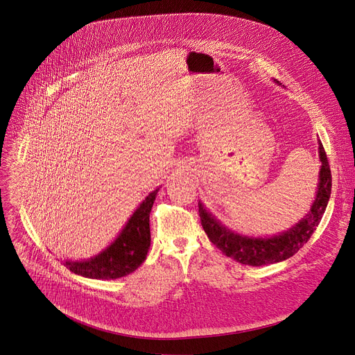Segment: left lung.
Instances as JSON below:
<instances>
[{
    "mask_svg": "<svg viewBox=\"0 0 355 355\" xmlns=\"http://www.w3.org/2000/svg\"><path fill=\"white\" fill-rule=\"evenodd\" d=\"M318 155L321 161L320 182L317 186L315 200L309 213L300 220L293 228L269 238H253L236 234L224 227L211 213H209L202 203H198V213L201 217L203 230L210 242L220 249L227 257L243 265L261 266L275 263L293 257L310 239L317 225L320 224L325 207L331 197L332 176L328 158L322 144L318 141Z\"/></svg>",
    "mask_w": 355,
    "mask_h": 355,
    "instance_id": "obj_1",
    "label": "left lung"
}]
</instances>
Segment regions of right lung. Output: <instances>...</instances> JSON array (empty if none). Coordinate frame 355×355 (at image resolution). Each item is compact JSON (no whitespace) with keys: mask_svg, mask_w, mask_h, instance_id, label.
Returning a JSON list of instances; mask_svg holds the SVG:
<instances>
[{"mask_svg":"<svg viewBox=\"0 0 355 355\" xmlns=\"http://www.w3.org/2000/svg\"><path fill=\"white\" fill-rule=\"evenodd\" d=\"M158 190L144 200L119 236L101 253L86 261H64V265L76 275L100 280L119 279L137 270L150 248L149 217Z\"/></svg>","mask_w":355,"mask_h":355,"instance_id":"1","label":"right lung"}]
</instances>
